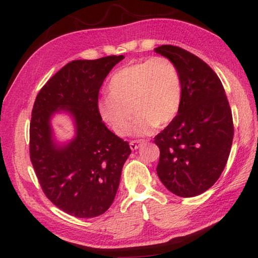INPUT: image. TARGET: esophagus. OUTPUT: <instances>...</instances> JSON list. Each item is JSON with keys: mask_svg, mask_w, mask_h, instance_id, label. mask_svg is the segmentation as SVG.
<instances>
[{"mask_svg": "<svg viewBox=\"0 0 258 258\" xmlns=\"http://www.w3.org/2000/svg\"><path fill=\"white\" fill-rule=\"evenodd\" d=\"M144 142V140H133V141L130 142V148L132 150H137L141 147V144H143Z\"/></svg>", "mask_w": 258, "mask_h": 258, "instance_id": "esophagus-1", "label": "esophagus"}]
</instances>
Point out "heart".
<instances>
[{
    "mask_svg": "<svg viewBox=\"0 0 258 258\" xmlns=\"http://www.w3.org/2000/svg\"><path fill=\"white\" fill-rule=\"evenodd\" d=\"M108 93L100 99L102 120L119 135L131 128L133 111L138 114L134 132L151 133L177 116L181 104V80L176 64L165 56H154L121 68L111 76Z\"/></svg>",
    "mask_w": 258,
    "mask_h": 258,
    "instance_id": "obj_1",
    "label": "heart"
}]
</instances>
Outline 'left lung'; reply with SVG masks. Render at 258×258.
Here are the masks:
<instances>
[{
  "label": "left lung",
  "mask_w": 258,
  "mask_h": 258,
  "mask_svg": "<svg viewBox=\"0 0 258 258\" xmlns=\"http://www.w3.org/2000/svg\"><path fill=\"white\" fill-rule=\"evenodd\" d=\"M154 51L176 64L181 80L179 111L154 138L160 150L157 174L171 193L193 198L208 190L227 165L231 108L219 77L204 60L178 46L162 45Z\"/></svg>",
  "instance_id": "1"
}]
</instances>
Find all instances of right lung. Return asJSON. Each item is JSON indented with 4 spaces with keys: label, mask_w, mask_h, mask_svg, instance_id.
<instances>
[{
    "label": "right lung",
    "mask_w": 258,
    "mask_h": 258,
    "mask_svg": "<svg viewBox=\"0 0 258 258\" xmlns=\"http://www.w3.org/2000/svg\"><path fill=\"white\" fill-rule=\"evenodd\" d=\"M123 58L72 60L46 82L32 107L29 153L36 176L46 198L73 217L95 218L109 209L131 153L98 111L102 82ZM59 110L69 111L77 125L76 139L64 148L52 142L49 123Z\"/></svg>",
    "instance_id": "right-lung-1"
}]
</instances>
